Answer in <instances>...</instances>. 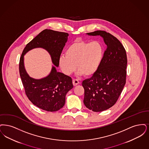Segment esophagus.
I'll list each match as a JSON object with an SVG mask.
<instances>
[{
	"label": "esophagus",
	"instance_id": "1",
	"mask_svg": "<svg viewBox=\"0 0 149 149\" xmlns=\"http://www.w3.org/2000/svg\"><path fill=\"white\" fill-rule=\"evenodd\" d=\"M78 84H79V81H78V79H73V84L74 86H76Z\"/></svg>",
	"mask_w": 149,
	"mask_h": 149
}]
</instances>
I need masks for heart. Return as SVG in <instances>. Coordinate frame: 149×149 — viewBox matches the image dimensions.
<instances>
[{
    "label": "heart",
    "instance_id": "1",
    "mask_svg": "<svg viewBox=\"0 0 149 149\" xmlns=\"http://www.w3.org/2000/svg\"><path fill=\"white\" fill-rule=\"evenodd\" d=\"M104 47L98 41L87 42L76 40L70 45L65 56L59 58L63 72L70 75L77 67L78 75L91 76L98 70L104 57Z\"/></svg>",
    "mask_w": 149,
    "mask_h": 149
}]
</instances>
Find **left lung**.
<instances>
[{
	"label": "left lung",
	"mask_w": 149,
	"mask_h": 149,
	"mask_svg": "<svg viewBox=\"0 0 149 149\" xmlns=\"http://www.w3.org/2000/svg\"><path fill=\"white\" fill-rule=\"evenodd\" d=\"M86 34L100 36L107 45L98 70L82 84L86 107L94 112H101L115 104L126 84V53L121 42L109 33L97 31Z\"/></svg>",
	"instance_id": "obj_1"
}]
</instances>
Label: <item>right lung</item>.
Returning <instances> with one entry per match:
<instances>
[{
  "instance_id": "obj_1",
  "label": "right lung",
  "mask_w": 149,
  "mask_h": 149,
  "mask_svg": "<svg viewBox=\"0 0 149 149\" xmlns=\"http://www.w3.org/2000/svg\"><path fill=\"white\" fill-rule=\"evenodd\" d=\"M68 36L67 33L45 29L26 45L20 58V76L26 95L33 104L42 110L50 112L60 110L65 105L67 93L73 87L71 78L56 70ZM38 47L49 52L55 65L48 76L35 79L26 71L24 57L27 52Z\"/></svg>"
}]
</instances>
